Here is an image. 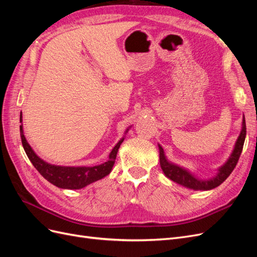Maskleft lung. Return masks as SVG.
I'll list each match as a JSON object with an SVG mask.
<instances>
[{"mask_svg":"<svg viewBox=\"0 0 257 257\" xmlns=\"http://www.w3.org/2000/svg\"><path fill=\"white\" fill-rule=\"evenodd\" d=\"M246 135V127H245V120L244 115L242 119V126H241L240 134L235 143L234 149H232L229 158L224 164L217 168V173L214 177L208 179V180H203V179L197 178L195 175L192 174L189 169H186L182 166L174 164L167 160L164 150L161 145H159L160 150V165L164 175L170 179V180L180 184L185 188L194 190V191H209L212 190L216 186H219L226 180L227 177L231 174L232 170L236 167L237 162L240 158V154L242 152V148L244 144V139Z\"/></svg>","mask_w":257,"mask_h":257,"instance_id":"1","label":"left lung"}]
</instances>
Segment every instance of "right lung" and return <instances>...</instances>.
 I'll return each instance as SVG.
<instances>
[{"instance_id": "add662e5", "label": "right lung", "mask_w": 257, "mask_h": 257, "mask_svg": "<svg viewBox=\"0 0 257 257\" xmlns=\"http://www.w3.org/2000/svg\"><path fill=\"white\" fill-rule=\"evenodd\" d=\"M20 136L22 146L31 163H32L33 166L38 170V173L46 180L49 181L53 185L58 186L60 189L66 190H80L84 188V186L100 180V179L109 175L114 164L116 153H118L119 148L124 141V137H125L123 136L120 139L118 144L113 147V149L109 153L108 161L102 163V164L95 166H61L50 164V163H47L38 157L32 149V147L29 145L25 133H23L22 113H20ZM130 128L131 126L126 128L124 135L127 133Z\"/></svg>"}]
</instances>
